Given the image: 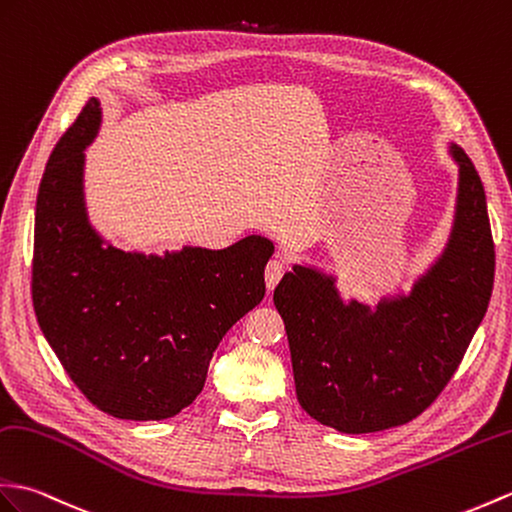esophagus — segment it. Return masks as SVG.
<instances>
[{"label": "esophagus", "mask_w": 512, "mask_h": 512, "mask_svg": "<svg viewBox=\"0 0 512 512\" xmlns=\"http://www.w3.org/2000/svg\"><path fill=\"white\" fill-rule=\"evenodd\" d=\"M283 270H285L283 261H279V259L268 261V266H266V288L268 290H275L277 288L279 279L283 277Z\"/></svg>", "instance_id": "34e87169"}]
</instances>
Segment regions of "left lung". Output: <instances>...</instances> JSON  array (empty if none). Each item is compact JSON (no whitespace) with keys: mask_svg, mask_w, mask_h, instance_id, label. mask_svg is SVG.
<instances>
[{"mask_svg":"<svg viewBox=\"0 0 512 512\" xmlns=\"http://www.w3.org/2000/svg\"><path fill=\"white\" fill-rule=\"evenodd\" d=\"M458 163L454 227L445 251L408 294L375 307L342 299L336 277L296 264L275 288L290 342L296 399L344 434L382 432L417 419L454 377L491 301L495 246L478 172Z\"/></svg>","mask_w":512,"mask_h":512,"instance_id":"8db88e82","label":"left lung"}]
</instances>
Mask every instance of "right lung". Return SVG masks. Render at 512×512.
<instances>
[{"label":"right lung","instance_id":"right-lung-1","mask_svg":"<svg viewBox=\"0 0 512 512\" xmlns=\"http://www.w3.org/2000/svg\"><path fill=\"white\" fill-rule=\"evenodd\" d=\"M91 98L50 154L34 213L32 303L45 340L82 395L117 419L161 421L187 408L224 334L266 294L268 237L222 251L124 253L91 227L85 148Z\"/></svg>","mask_w":512,"mask_h":512}]
</instances>
